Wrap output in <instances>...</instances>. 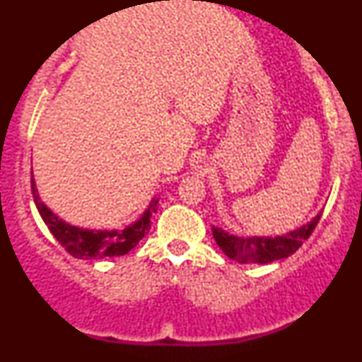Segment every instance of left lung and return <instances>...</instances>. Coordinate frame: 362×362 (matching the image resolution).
I'll return each instance as SVG.
<instances>
[{
  "label": "left lung",
  "mask_w": 362,
  "mask_h": 362,
  "mask_svg": "<svg viewBox=\"0 0 362 362\" xmlns=\"http://www.w3.org/2000/svg\"><path fill=\"white\" fill-rule=\"evenodd\" d=\"M322 218L318 213L308 224L282 236H235L221 228L213 226V236L219 248L240 264H271L274 260L288 259L301 247Z\"/></svg>",
  "instance_id": "obj_1"
}]
</instances>
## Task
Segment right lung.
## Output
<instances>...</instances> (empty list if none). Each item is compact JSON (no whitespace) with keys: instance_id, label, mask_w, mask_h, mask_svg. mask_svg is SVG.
<instances>
[{"instance_id":"add662e5","label":"right lung","mask_w":362,"mask_h":362,"mask_svg":"<svg viewBox=\"0 0 362 362\" xmlns=\"http://www.w3.org/2000/svg\"><path fill=\"white\" fill-rule=\"evenodd\" d=\"M30 182L34 202L39 209V214L42 216L44 223L47 224L54 238L76 259H103V257L126 255L143 240V236H146L149 228H151V216L158 209V199H153L151 204L148 206V209L144 211L138 221L129 224L124 230H83V228L73 226V224L57 218L40 201L34 178Z\"/></svg>"}]
</instances>
